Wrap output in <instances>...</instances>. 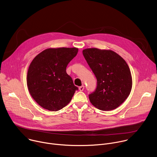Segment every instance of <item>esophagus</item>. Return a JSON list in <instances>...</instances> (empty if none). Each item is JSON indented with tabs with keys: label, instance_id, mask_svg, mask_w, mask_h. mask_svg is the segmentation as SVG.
Here are the masks:
<instances>
[{
	"label": "esophagus",
	"instance_id": "obj_1",
	"mask_svg": "<svg viewBox=\"0 0 157 157\" xmlns=\"http://www.w3.org/2000/svg\"><path fill=\"white\" fill-rule=\"evenodd\" d=\"M84 86L82 85V86H80V87H79V90L80 91H82L83 90H84Z\"/></svg>",
	"mask_w": 157,
	"mask_h": 157
}]
</instances>
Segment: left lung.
Wrapping results in <instances>:
<instances>
[{"label": "left lung", "mask_w": 157, "mask_h": 157, "mask_svg": "<svg viewBox=\"0 0 157 157\" xmlns=\"http://www.w3.org/2000/svg\"><path fill=\"white\" fill-rule=\"evenodd\" d=\"M82 54L97 79V87L89 95V101L101 110L116 109L132 89V76L126 61L110 50L87 48Z\"/></svg>", "instance_id": "left-lung-1"}]
</instances>
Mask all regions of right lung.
Returning a JSON list of instances; mask_svg holds the SVG:
<instances>
[{
	"mask_svg": "<svg viewBox=\"0 0 157 157\" xmlns=\"http://www.w3.org/2000/svg\"><path fill=\"white\" fill-rule=\"evenodd\" d=\"M78 52L77 48H48L31 62L27 77L28 89L43 108L57 111L71 101L78 88L66 69Z\"/></svg>",
	"mask_w": 157,
	"mask_h": 157,
	"instance_id": "1",
	"label": "right lung"
}]
</instances>
